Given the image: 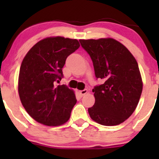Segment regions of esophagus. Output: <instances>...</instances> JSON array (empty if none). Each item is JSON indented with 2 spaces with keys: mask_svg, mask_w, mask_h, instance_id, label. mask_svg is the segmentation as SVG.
<instances>
[{
  "mask_svg": "<svg viewBox=\"0 0 159 159\" xmlns=\"http://www.w3.org/2000/svg\"><path fill=\"white\" fill-rule=\"evenodd\" d=\"M87 92H88V90H87V89H84V90H80L79 93L81 96H84L86 93H87Z\"/></svg>",
  "mask_w": 159,
  "mask_h": 159,
  "instance_id": "esophagus-1",
  "label": "esophagus"
}]
</instances>
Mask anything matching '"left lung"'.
I'll return each instance as SVG.
<instances>
[{
  "label": "left lung",
  "instance_id": "1",
  "mask_svg": "<svg viewBox=\"0 0 159 159\" xmlns=\"http://www.w3.org/2000/svg\"><path fill=\"white\" fill-rule=\"evenodd\" d=\"M93 63L96 78L95 104L89 107L91 119L103 125L123 123L135 110L143 89L135 58L123 44L111 38L80 39Z\"/></svg>",
  "mask_w": 159,
  "mask_h": 159
}]
</instances>
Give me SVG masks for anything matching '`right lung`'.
Masks as SVG:
<instances>
[{
  "label": "right lung",
  "instance_id": "obj_1",
  "mask_svg": "<svg viewBox=\"0 0 159 159\" xmlns=\"http://www.w3.org/2000/svg\"><path fill=\"white\" fill-rule=\"evenodd\" d=\"M80 47L77 39L56 36L40 40L23 59L19 93L27 114L45 125H62L70 117L75 95L65 84L62 69L67 57Z\"/></svg>",
  "mask_w": 159,
  "mask_h": 159
}]
</instances>
